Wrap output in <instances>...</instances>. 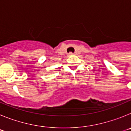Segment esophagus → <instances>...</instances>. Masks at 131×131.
I'll use <instances>...</instances> for the list:
<instances>
[{"mask_svg": "<svg viewBox=\"0 0 131 131\" xmlns=\"http://www.w3.org/2000/svg\"><path fill=\"white\" fill-rule=\"evenodd\" d=\"M73 54H73V53H72V52H69V56L73 55Z\"/></svg>", "mask_w": 131, "mask_h": 131, "instance_id": "esophagus-1", "label": "esophagus"}]
</instances>
